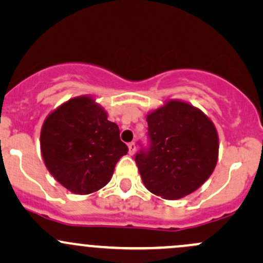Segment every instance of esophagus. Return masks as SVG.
<instances>
[{
    "instance_id": "34e87169",
    "label": "esophagus",
    "mask_w": 263,
    "mask_h": 263,
    "mask_svg": "<svg viewBox=\"0 0 263 263\" xmlns=\"http://www.w3.org/2000/svg\"><path fill=\"white\" fill-rule=\"evenodd\" d=\"M128 152H129V155H134V153L136 152V143H135V142H129V143H128Z\"/></svg>"
}]
</instances>
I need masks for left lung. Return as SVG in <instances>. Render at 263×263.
<instances>
[{
	"label": "left lung",
	"mask_w": 263,
	"mask_h": 263,
	"mask_svg": "<svg viewBox=\"0 0 263 263\" xmlns=\"http://www.w3.org/2000/svg\"><path fill=\"white\" fill-rule=\"evenodd\" d=\"M147 123L149 144L135 156L146 188L171 200L195 192L218 162L214 123L199 108L178 100L147 115Z\"/></svg>",
	"instance_id": "obj_1"
}]
</instances>
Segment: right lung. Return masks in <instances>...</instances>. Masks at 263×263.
I'll return each mask as SVG.
<instances>
[{
	"instance_id": "add662e5",
	"label": "right lung",
	"mask_w": 263,
	"mask_h": 263,
	"mask_svg": "<svg viewBox=\"0 0 263 263\" xmlns=\"http://www.w3.org/2000/svg\"><path fill=\"white\" fill-rule=\"evenodd\" d=\"M45 167L75 194H90L110 182L128 152L119 126L89 96L70 99L45 119L41 131Z\"/></svg>"
}]
</instances>
